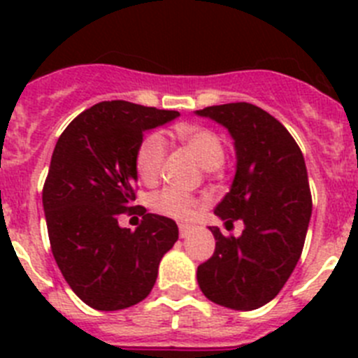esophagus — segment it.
I'll list each match as a JSON object with an SVG mask.
<instances>
[{
	"label": "esophagus",
	"instance_id": "obj_1",
	"mask_svg": "<svg viewBox=\"0 0 358 358\" xmlns=\"http://www.w3.org/2000/svg\"><path fill=\"white\" fill-rule=\"evenodd\" d=\"M189 233H192V226H188V224H179V236L181 238H186Z\"/></svg>",
	"mask_w": 358,
	"mask_h": 358
}]
</instances>
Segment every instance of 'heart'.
Listing matches in <instances>:
<instances>
[{
	"label": "heart",
	"instance_id": "1",
	"mask_svg": "<svg viewBox=\"0 0 358 358\" xmlns=\"http://www.w3.org/2000/svg\"><path fill=\"white\" fill-rule=\"evenodd\" d=\"M176 134L206 170H213L222 164L224 141L215 131L194 127V125H179ZM164 156H166V145L161 134H150L141 141L140 148L136 152V172L141 181L147 185L157 181L163 169ZM152 208L177 220H185L194 213L195 201L179 189L166 188L152 197Z\"/></svg>",
	"mask_w": 358,
	"mask_h": 358
}]
</instances>
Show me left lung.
<instances>
[{"mask_svg":"<svg viewBox=\"0 0 358 358\" xmlns=\"http://www.w3.org/2000/svg\"><path fill=\"white\" fill-rule=\"evenodd\" d=\"M227 129L235 145V177L215 215L240 236L210 226L215 252L197 267L202 294L233 310L260 308L278 296L292 274L312 215L308 173L301 150L274 116L248 102L195 110Z\"/></svg>","mask_w":358,"mask_h":358,"instance_id":"8db88e82","label":"left lung"}]
</instances>
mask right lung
<instances>
[{
  "instance_id": "right-lung-1",
  "label": "right lung",
  "mask_w": 358,
  "mask_h": 358,
  "mask_svg": "<svg viewBox=\"0 0 358 358\" xmlns=\"http://www.w3.org/2000/svg\"><path fill=\"white\" fill-rule=\"evenodd\" d=\"M177 116L123 100L100 102L57 141L43 189L50 243L68 285L91 308L113 312L143 301L161 258L179 238L172 218L132 206L143 134ZM125 210L144 215L136 231L117 224Z\"/></svg>"
}]
</instances>
